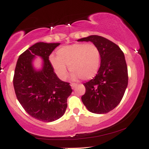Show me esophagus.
<instances>
[{"label":"esophagus","instance_id":"34e87169","mask_svg":"<svg viewBox=\"0 0 149 149\" xmlns=\"http://www.w3.org/2000/svg\"><path fill=\"white\" fill-rule=\"evenodd\" d=\"M76 85H77L76 83H71V88H72V89H74L75 88H76Z\"/></svg>","mask_w":149,"mask_h":149}]
</instances>
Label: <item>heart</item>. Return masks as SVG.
I'll list each match as a JSON object with an SVG mask.
<instances>
[{
	"label": "heart",
	"instance_id": "heart-1",
	"mask_svg": "<svg viewBox=\"0 0 149 149\" xmlns=\"http://www.w3.org/2000/svg\"><path fill=\"white\" fill-rule=\"evenodd\" d=\"M50 61L59 78L67 76V67L73 78L89 80L95 77L100 66V49L94 44L75 43L58 49L57 57L51 56Z\"/></svg>",
	"mask_w": 149,
	"mask_h": 149
}]
</instances>
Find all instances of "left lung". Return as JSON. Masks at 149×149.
Listing matches in <instances>:
<instances>
[{
  "label": "left lung",
  "instance_id": "1",
  "mask_svg": "<svg viewBox=\"0 0 149 149\" xmlns=\"http://www.w3.org/2000/svg\"><path fill=\"white\" fill-rule=\"evenodd\" d=\"M78 41H91L100 49L101 64L96 76L85 83L83 103L90 112L111 111L123 99L128 83L127 66L124 53L116 44L105 38L92 35Z\"/></svg>",
  "mask_w": 149,
  "mask_h": 149
}]
</instances>
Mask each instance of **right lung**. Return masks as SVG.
Wrapping results in <instances>:
<instances>
[{
	"label": "right lung",
	"instance_id": "add662e5",
	"mask_svg": "<svg viewBox=\"0 0 149 149\" xmlns=\"http://www.w3.org/2000/svg\"><path fill=\"white\" fill-rule=\"evenodd\" d=\"M60 43L37 42L19 57L13 85L17 98L28 114L38 120L52 122L64 115L67 98L72 92L69 83L54 73L49 56ZM36 56L43 58V69L36 71L32 61Z\"/></svg>",
	"mask_w": 149,
	"mask_h": 149
}]
</instances>
